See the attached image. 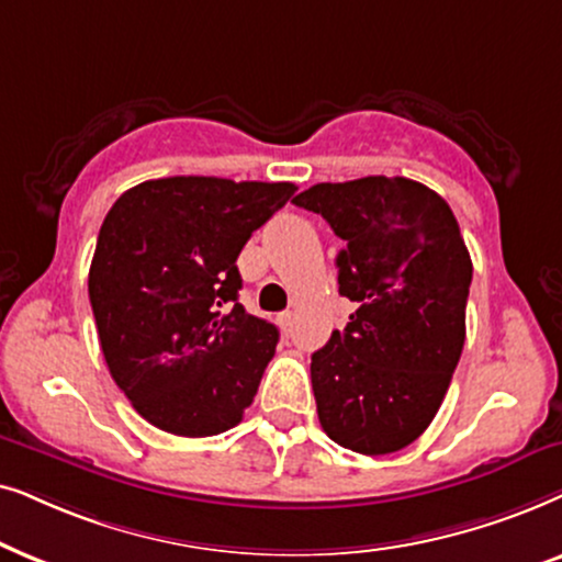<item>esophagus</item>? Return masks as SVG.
<instances>
[{"instance_id":"esophagus-1","label":"esophagus","mask_w":562,"mask_h":562,"mask_svg":"<svg viewBox=\"0 0 562 562\" xmlns=\"http://www.w3.org/2000/svg\"><path fill=\"white\" fill-rule=\"evenodd\" d=\"M277 324H280L282 334L290 336L293 334V313H280V316H277Z\"/></svg>"}]
</instances>
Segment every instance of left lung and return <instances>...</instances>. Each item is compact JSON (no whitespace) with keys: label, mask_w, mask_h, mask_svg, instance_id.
Instances as JSON below:
<instances>
[{"label":"left lung","mask_w":562,"mask_h":562,"mask_svg":"<svg viewBox=\"0 0 562 562\" xmlns=\"http://www.w3.org/2000/svg\"><path fill=\"white\" fill-rule=\"evenodd\" d=\"M293 203L344 241L339 293L357 303L311 357L318 422L351 452H398L437 416L465 344L473 261L458 218L406 177L321 182Z\"/></svg>","instance_id":"obj_1"}]
</instances>
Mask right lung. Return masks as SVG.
<instances>
[{"mask_svg": "<svg viewBox=\"0 0 562 562\" xmlns=\"http://www.w3.org/2000/svg\"><path fill=\"white\" fill-rule=\"evenodd\" d=\"M295 190L148 179L104 215L89 303L112 380L156 429L213 437L251 406L280 334L238 303L236 259Z\"/></svg>", "mask_w": 562, "mask_h": 562, "instance_id": "obj_1", "label": "right lung"}]
</instances>
